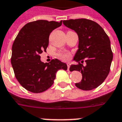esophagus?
<instances>
[{
  "instance_id": "1",
  "label": "esophagus",
  "mask_w": 122,
  "mask_h": 122,
  "mask_svg": "<svg viewBox=\"0 0 122 122\" xmlns=\"http://www.w3.org/2000/svg\"><path fill=\"white\" fill-rule=\"evenodd\" d=\"M70 63H67V66H68V71H70Z\"/></svg>"
}]
</instances>
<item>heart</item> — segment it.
I'll list each match as a JSON object with an SVG mask.
<instances>
[{"instance_id": "1", "label": "heart", "mask_w": 122, "mask_h": 122, "mask_svg": "<svg viewBox=\"0 0 122 122\" xmlns=\"http://www.w3.org/2000/svg\"><path fill=\"white\" fill-rule=\"evenodd\" d=\"M58 57L63 60H68L70 57V54L68 52H59L57 54Z\"/></svg>"}]
</instances>
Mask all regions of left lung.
<instances>
[{
	"mask_svg": "<svg viewBox=\"0 0 122 122\" xmlns=\"http://www.w3.org/2000/svg\"><path fill=\"white\" fill-rule=\"evenodd\" d=\"M63 24L78 36V49L73 58L78 64L70 68L71 71H78L82 75L81 81L75 83L76 87L83 91L96 89L104 81L110 71L113 52L110 39L102 28L92 20H65ZM84 61L85 66L81 64Z\"/></svg>",
	"mask_w": 122,
	"mask_h": 122,
	"instance_id": "8db88e82",
	"label": "left lung"
}]
</instances>
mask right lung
<instances>
[{"label": "right lung", "mask_w": 122, "mask_h": 122, "mask_svg": "<svg viewBox=\"0 0 122 122\" xmlns=\"http://www.w3.org/2000/svg\"><path fill=\"white\" fill-rule=\"evenodd\" d=\"M61 25L62 21L30 22L20 30L13 42L10 61L14 75L21 86L30 92L46 91L53 84L57 71L67 70L66 64L57 59L44 63L40 56L46 51L51 33Z\"/></svg>", "instance_id": "obj_1"}]
</instances>
